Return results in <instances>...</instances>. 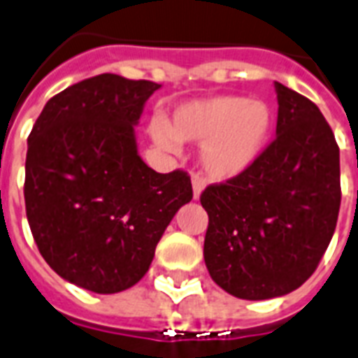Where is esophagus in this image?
Returning a JSON list of instances; mask_svg holds the SVG:
<instances>
[{
    "instance_id": "esophagus-1",
    "label": "esophagus",
    "mask_w": 358,
    "mask_h": 358,
    "mask_svg": "<svg viewBox=\"0 0 358 358\" xmlns=\"http://www.w3.org/2000/svg\"><path fill=\"white\" fill-rule=\"evenodd\" d=\"M191 182H193V199L199 201V199H201V193L204 191V187H206V184H204V180H202L199 174H195Z\"/></svg>"
}]
</instances>
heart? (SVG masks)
Here are the masks:
<instances>
[{"instance_id":"heart-1","label":"heart","mask_w":358,"mask_h":358,"mask_svg":"<svg viewBox=\"0 0 358 358\" xmlns=\"http://www.w3.org/2000/svg\"><path fill=\"white\" fill-rule=\"evenodd\" d=\"M273 126L269 103L223 94L182 103L174 109L169 128L154 122L150 135L165 150H174L176 141H202V167L213 178L229 180L255 165L271 139Z\"/></svg>"}]
</instances>
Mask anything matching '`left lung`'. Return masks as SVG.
<instances>
[{
  "label": "left lung",
  "mask_w": 358,
  "mask_h": 358,
  "mask_svg": "<svg viewBox=\"0 0 358 358\" xmlns=\"http://www.w3.org/2000/svg\"><path fill=\"white\" fill-rule=\"evenodd\" d=\"M277 137L249 171L201 195L204 262L239 299L297 289L316 271L338 221L340 150L314 102L275 81Z\"/></svg>",
  "instance_id": "left-lung-1"
}]
</instances>
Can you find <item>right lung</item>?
<instances>
[{
    "instance_id": "obj_1",
    "label": "right lung",
    "mask_w": 358,
    "mask_h": 358,
    "mask_svg": "<svg viewBox=\"0 0 358 358\" xmlns=\"http://www.w3.org/2000/svg\"><path fill=\"white\" fill-rule=\"evenodd\" d=\"M159 83L100 74L64 89L27 139L25 213L59 277L117 294L145 277L157 241L193 199L184 171L156 173L137 152L135 126Z\"/></svg>"
}]
</instances>
